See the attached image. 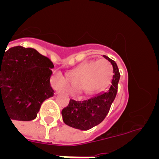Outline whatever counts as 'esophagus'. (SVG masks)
<instances>
[{
    "instance_id": "34e87169",
    "label": "esophagus",
    "mask_w": 159,
    "mask_h": 159,
    "mask_svg": "<svg viewBox=\"0 0 159 159\" xmlns=\"http://www.w3.org/2000/svg\"><path fill=\"white\" fill-rule=\"evenodd\" d=\"M61 92V89H59V90H57V93H59V92Z\"/></svg>"
}]
</instances>
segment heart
I'll use <instances>...</instances> for the list:
<instances>
[{"instance_id": "b5f03b06", "label": "heart", "mask_w": 159, "mask_h": 159, "mask_svg": "<svg viewBox=\"0 0 159 159\" xmlns=\"http://www.w3.org/2000/svg\"><path fill=\"white\" fill-rule=\"evenodd\" d=\"M112 67L106 60L88 61L80 65L66 80L62 74L57 75L58 84L70 92H80L91 96L105 88L112 76Z\"/></svg>"}]
</instances>
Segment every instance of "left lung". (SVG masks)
<instances>
[{
  "instance_id": "left-lung-1",
  "label": "left lung",
  "mask_w": 159,
  "mask_h": 159,
  "mask_svg": "<svg viewBox=\"0 0 159 159\" xmlns=\"http://www.w3.org/2000/svg\"><path fill=\"white\" fill-rule=\"evenodd\" d=\"M103 57L113 67L111 85L107 92L98 94L88 100L71 99L68 106L64 108L61 112L63 121L67 126L80 130H88L99 124L110 111L117 94L120 74L116 63L107 56Z\"/></svg>"
}]
</instances>
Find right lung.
Segmentation results:
<instances>
[{
	"instance_id": "1",
	"label": "right lung",
	"mask_w": 159,
	"mask_h": 159,
	"mask_svg": "<svg viewBox=\"0 0 159 159\" xmlns=\"http://www.w3.org/2000/svg\"><path fill=\"white\" fill-rule=\"evenodd\" d=\"M53 67L34 48L16 46L0 53V109L4 107L12 120L36 119L43 101L54 95Z\"/></svg>"
}]
</instances>
